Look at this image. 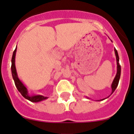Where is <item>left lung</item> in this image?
Listing matches in <instances>:
<instances>
[{
	"label": "left lung",
	"instance_id": "1",
	"mask_svg": "<svg viewBox=\"0 0 134 134\" xmlns=\"http://www.w3.org/2000/svg\"><path fill=\"white\" fill-rule=\"evenodd\" d=\"M114 51H115V56H116V60H117V73L115 78H114V81H113V82H112L111 94L114 92V91L115 90L116 87H118V83H119V81H120V75H121V66H120V65L119 64V56H118V51H117V50L115 49H114ZM103 99H100L99 101H102V100Z\"/></svg>",
	"mask_w": 134,
	"mask_h": 134
}]
</instances>
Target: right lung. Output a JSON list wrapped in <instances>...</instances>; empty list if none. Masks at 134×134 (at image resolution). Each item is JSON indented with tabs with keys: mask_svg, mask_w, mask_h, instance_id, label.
Wrapping results in <instances>:
<instances>
[{
	"mask_svg": "<svg viewBox=\"0 0 134 134\" xmlns=\"http://www.w3.org/2000/svg\"><path fill=\"white\" fill-rule=\"evenodd\" d=\"M16 47L15 50L14 51L13 54V57H12L11 60V71H12V75H13V78L14 79V83L16 85V88H17L18 91L21 93L23 96L25 97L26 99L29 100L31 102H41L43 100L46 99H47V97H44V96H41V95H37V96H29L28 93V91L26 89V87L24 85L22 82L20 81V79H19L17 75V73H16V67H15V55H16Z\"/></svg>",
	"mask_w": 134,
	"mask_h": 134,
	"instance_id": "obj_1",
	"label": "right lung"
}]
</instances>
